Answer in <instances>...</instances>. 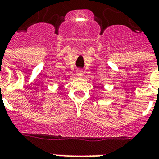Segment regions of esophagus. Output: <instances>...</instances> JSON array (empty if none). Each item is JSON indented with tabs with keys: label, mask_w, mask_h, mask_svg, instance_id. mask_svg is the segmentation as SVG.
<instances>
[{
	"label": "esophagus",
	"mask_w": 159,
	"mask_h": 159,
	"mask_svg": "<svg viewBox=\"0 0 159 159\" xmlns=\"http://www.w3.org/2000/svg\"><path fill=\"white\" fill-rule=\"evenodd\" d=\"M76 76H83V70H78L76 71Z\"/></svg>",
	"instance_id": "obj_1"
}]
</instances>
